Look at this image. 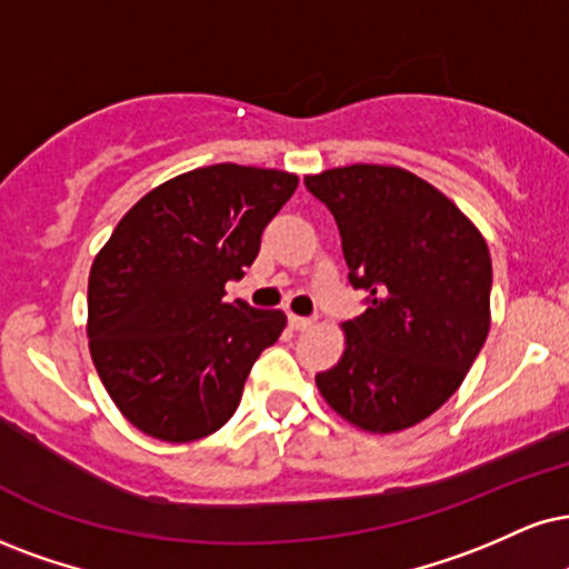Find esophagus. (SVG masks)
<instances>
[{"label": "esophagus", "instance_id": "esophagus-1", "mask_svg": "<svg viewBox=\"0 0 569 569\" xmlns=\"http://www.w3.org/2000/svg\"><path fill=\"white\" fill-rule=\"evenodd\" d=\"M290 327L298 329V332H303V329H311L313 327V319L296 317V313H290Z\"/></svg>", "mask_w": 569, "mask_h": 569}]
</instances>
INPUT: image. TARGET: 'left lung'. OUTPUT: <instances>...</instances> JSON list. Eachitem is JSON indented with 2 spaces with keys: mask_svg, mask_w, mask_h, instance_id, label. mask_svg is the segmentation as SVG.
<instances>
[{
  "mask_svg": "<svg viewBox=\"0 0 569 569\" xmlns=\"http://www.w3.org/2000/svg\"><path fill=\"white\" fill-rule=\"evenodd\" d=\"M335 216L348 279L367 311L317 388L346 422L388 435L419 425L465 382L490 329V252L480 229L417 173L356 163L306 177Z\"/></svg>",
  "mask_w": 569,
  "mask_h": 569,
  "instance_id": "1",
  "label": "left lung"
}]
</instances>
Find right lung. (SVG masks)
<instances>
[{
  "instance_id": "1",
  "label": "right lung",
  "mask_w": 569,
  "mask_h": 569,
  "mask_svg": "<svg viewBox=\"0 0 569 569\" xmlns=\"http://www.w3.org/2000/svg\"><path fill=\"white\" fill-rule=\"evenodd\" d=\"M298 187L296 173L219 163L147 192L89 273V350L118 411L166 443L231 419L252 363L277 342L282 311L227 303L261 234Z\"/></svg>"
}]
</instances>
